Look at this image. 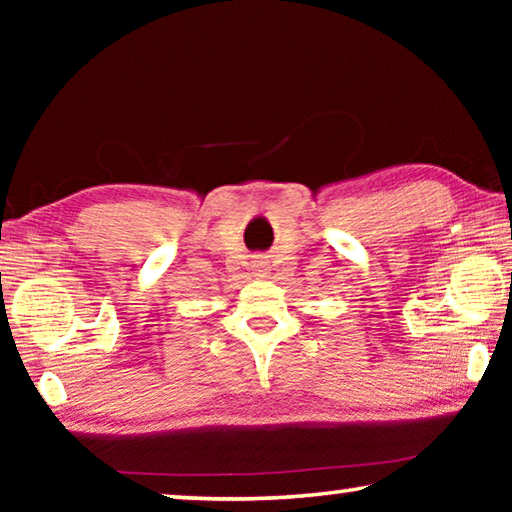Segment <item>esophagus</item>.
<instances>
[{"label":"esophagus","mask_w":512,"mask_h":512,"mask_svg":"<svg viewBox=\"0 0 512 512\" xmlns=\"http://www.w3.org/2000/svg\"><path fill=\"white\" fill-rule=\"evenodd\" d=\"M253 266H255L257 273H266V262H264V259H257Z\"/></svg>","instance_id":"esophagus-1"}]
</instances>
